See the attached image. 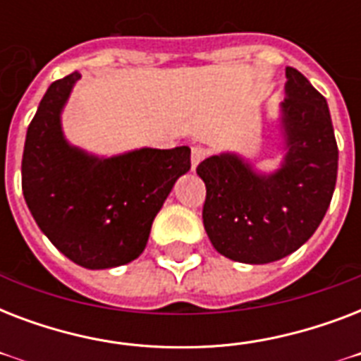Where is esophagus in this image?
Wrapping results in <instances>:
<instances>
[{
	"label": "esophagus",
	"mask_w": 361,
	"mask_h": 361,
	"mask_svg": "<svg viewBox=\"0 0 361 361\" xmlns=\"http://www.w3.org/2000/svg\"><path fill=\"white\" fill-rule=\"evenodd\" d=\"M206 155H208V149H206L204 146L192 147V149H191V166H192V170L197 169L200 161H204V157H206Z\"/></svg>",
	"instance_id": "34e87169"
}]
</instances>
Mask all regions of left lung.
Here are the masks:
<instances>
[{
    "instance_id": "obj_1",
    "label": "left lung",
    "mask_w": 361,
    "mask_h": 361,
    "mask_svg": "<svg viewBox=\"0 0 361 361\" xmlns=\"http://www.w3.org/2000/svg\"><path fill=\"white\" fill-rule=\"evenodd\" d=\"M283 106L286 157L271 176H258L232 153L197 166L206 183L202 219L221 255L268 264L313 236L337 180V142L326 99L300 71L286 67Z\"/></svg>"
}]
</instances>
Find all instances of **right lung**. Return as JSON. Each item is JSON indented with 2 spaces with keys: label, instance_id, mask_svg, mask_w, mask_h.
<instances>
[{
  "label": "right lung",
  "instance_id": "right-lung-1",
  "mask_svg": "<svg viewBox=\"0 0 361 361\" xmlns=\"http://www.w3.org/2000/svg\"><path fill=\"white\" fill-rule=\"evenodd\" d=\"M80 73L50 84L25 135L22 191L47 238L78 266L104 269L140 257L152 223L191 149L144 147L112 159L90 157L63 138L59 112Z\"/></svg>",
  "mask_w": 361,
  "mask_h": 361
}]
</instances>
